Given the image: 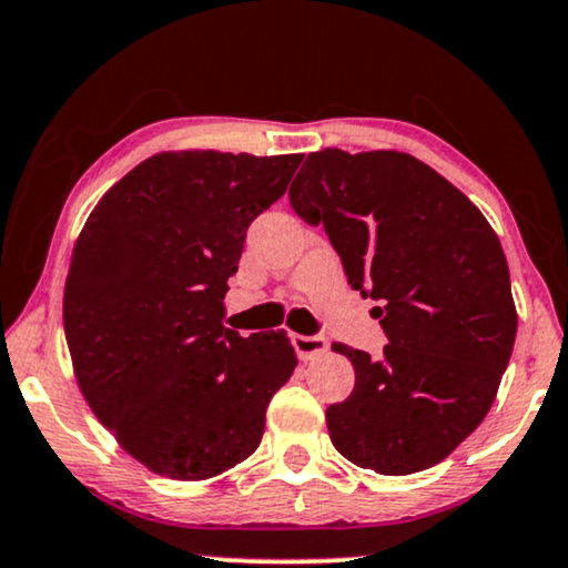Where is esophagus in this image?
Masks as SVG:
<instances>
[{"instance_id": "obj_1", "label": "esophagus", "mask_w": 568, "mask_h": 568, "mask_svg": "<svg viewBox=\"0 0 568 568\" xmlns=\"http://www.w3.org/2000/svg\"><path fill=\"white\" fill-rule=\"evenodd\" d=\"M293 348L301 358H314L327 351V337L325 335H293L291 337Z\"/></svg>"}]
</instances>
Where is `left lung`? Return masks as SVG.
I'll return each mask as SVG.
<instances>
[{
  "label": "left lung",
  "instance_id": "8db88e82",
  "mask_svg": "<svg viewBox=\"0 0 568 568\" xmlns=\"http://www.w3.org/2000/svg\"><path fill=\"white\" fill-rule=\"evenodd\" d=\"M293 212L325 227L348 285L387 346L372 358L333 343L356 372L327 408L329 440L377 475L440 464L490 412L516 337L506 254L483 212L404 152L322 149L288 191Z\"/></svg>",
  "mask_w": 568,
  "mask_h": 568
}]
</instances>
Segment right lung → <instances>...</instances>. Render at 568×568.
I'll return each instance as SVG.
<instances>
[{
  "label": "right lung",
  "mask_w": 568,
  "mask_h": 568,
  "mask_svg": "<svg viewBox=\"0 0 568 568\" xmlns=\"http://www.w3.org/2000/svg\"><path fill=\"white\" fill-rule=\"evenodd\" d=\"M304 154L162 152L85 220L64 283V337L99 422L170 479H210L260 448L296 369L285 329L222 325L248 225Z\"/></svg>",
  "instance_id": "right-lung-1"
}]
</instances>
